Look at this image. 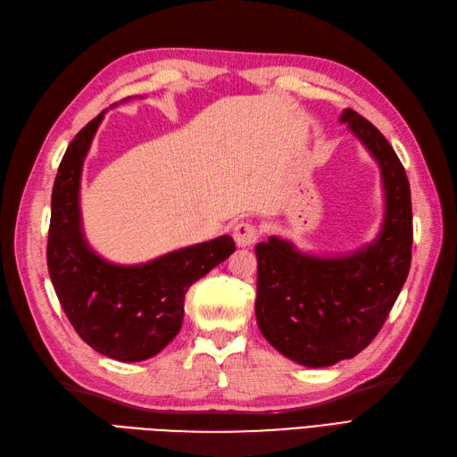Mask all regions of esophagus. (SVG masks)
<instances>
[{"mask_svg": "<svg viewBox=\"0 0 457 457\" xmlns=\"http://www.w3.org/2000/svg\"><path fill=\"white\" fill-rule=\"evenodd\" d=\"M232 237H234V242H237L238 245L250 247V245H253L259 240L261 230H259L257 225L250 223V220H242V223H238L237 227H234Z\"/></svg>", "mask_w": 457, "mask_h": 457, "instance_id": "34e87169", "label": "esophagus"}]
</instances>
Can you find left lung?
<instances>
[{
	"mask_svg": "<svg viewBox=\"0 0 457 457\" xmlns=\"http://www.w3.org/2000/svg\"><path fill=\"white\" fill-rule=\"evenodd\" d=\"M341 121L376 158L385 217L379 237L351 255L301 253L278 237L261 242L255 316L261 334L289 361L324 368L356 356L379 334L411 262V196L389 141L354 110Z\"/></svg>",
	"mask_w": 457,
	"mask_h": 457,
	"instance_id": "left-lung-1",
	"label": "left lung"
}]
</instances>
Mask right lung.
<instances>
[{"label":"right lung","instance_id":"add662e5","mask_svg":"<svg viewBox=\"0 0 457 457\" xmlns=\"http://www.w3.org/2000/svg\"><path fill=\"white\" fill-rule=\"evenodd\" d=\"M103 118L104 112L74 137L54 177L47 267L54 294L78 336L114 361L141 362L179 334L188 287L237 245L225 234L143 265H114L96 255L81 228L79 179Z\"/></svg>","mask_w":457,"mask_h":457}]
</instances>
